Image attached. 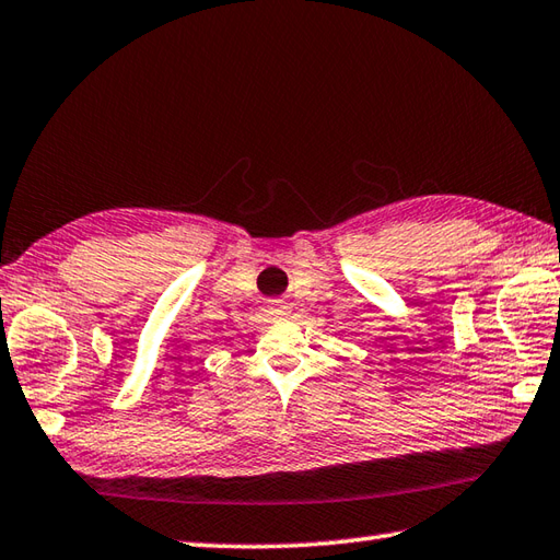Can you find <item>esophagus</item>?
<instances>
[{
	"label": "esophagus",
	"instance_id": "esophagus-1",
	"mask_svg": "<svg viewBox=\"0 0 560 560\" xmlns=\"http://www.w3.org/2000/svg\"><path fill=\"white\" fill-rule=\"evenodd\" d=\"M279 311H283V305H279V303H273V305H271V313H279Z\"/></svg>",
	"mask_w": 560,
	"mask_h": 560
}]
</instances>
